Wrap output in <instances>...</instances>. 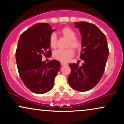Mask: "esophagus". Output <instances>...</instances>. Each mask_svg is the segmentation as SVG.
Returning a JSON list of instances; mask_svg holds the SVG:
<instances>
[{"mask_svg": "<svg viewBox=\"0 0 124 124\" xmlns=\"http://www.w3.org/2000/svg\"><path fill=\"white\" fill-rule=\"evenodd\" d=\"M61 65H62V66H66V65H68V63H64V62H61Z\"/></svg>", "mask_w": 124, "mask_h": 124, "instance_id": "34e87169", "label": "esophagus"}]
</instances>
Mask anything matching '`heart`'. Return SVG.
Masks as SVG:
<instances>
[{
	"label": "heart",
	"mask_w": 124,
	"mask_h": 124,
	"mask_svg": "<svg viewBox=\"0 0 124 124\" xmlns=\"http://www.w3.org/2000/svg\"><path fill=\"white\" fill-rule=\"evenodd\" d=\"M60 33L69 39L68 47H72L75 50L79 51L82 48V42L76 38V33L73 29L69 27H65L60 31ZM49 45L52 48H55L57 45L58 38L55 33H52L49 37ZM74 55L73 50L71 48L66 49H59L53 52V58L61 62H66L69 61Z\"/></svg>",
	"instance_id": "1"
}]
</instances>
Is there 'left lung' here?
I'll return each mask as SVG.
<instances>
[{"instance_id": "8db88e82", "label": "left lung", "mask_w": 124, "mask_h": 124, "mask_svg": "<svg viewBox=\"0 0 124 124\" xmlns=\"http://www.w3.org/2000/svg\"><path fill=\"white\" fill-rule=\"evenodd\" d=\"M82 37L81 66L70 63L68 80L72 89L79 92L90 90L99 82L104 72L109 54L106 35L94 24L86 21L75 22Z\"/></svg>"}]
</instances>
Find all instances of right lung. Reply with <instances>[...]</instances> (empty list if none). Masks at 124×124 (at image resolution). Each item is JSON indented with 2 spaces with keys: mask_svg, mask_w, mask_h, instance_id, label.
<instances>
[{
  "mask_svg": "<svg viewBox=\"0 0 124 124\" xmlns=\"http://www.w3.org/2000/svg\"><path fill=\"white\" fill-rule=\"evenodd\" d=\"M56 30L48 23L32 25L20 37L16 52L18 73L25 86L31 92L44 94L53 88L60 62L42 61V55H52L49 39Z\"/></svg>",
  "mask_w": 124,
  "mask_h": 124,
  "instance_id": "add662e5",
  "label": "right lung"
}]
</instances>
